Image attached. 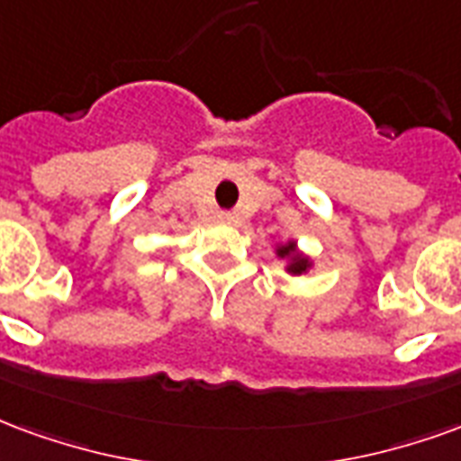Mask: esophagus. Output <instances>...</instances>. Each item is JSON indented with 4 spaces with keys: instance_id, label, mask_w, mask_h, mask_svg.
Listing matches in <instances>:
<instances>
[{
    "instance_id": "obj_1",
    "label": "esophagus",
    "mask_w": 461,
    "mask_h": 461,
    "mask_svg": "<svg viewBox=\"0 0 461 461\" xmlns=\"http://www.w3.org/2000/svg\"><path fill=\"white\" fill-rule=\"evenodd\" d=\"M223 221H230V213H226V216H223Z\"/></svg>"
}]
</instances>
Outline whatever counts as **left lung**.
<instances>
[{"label": "left lung", "instance_id": "1", "mask_svg": "<svg viewBox=\"0 0 461 461\" xmlns=\"http://www.w3.org/2000/svg\"><path fill=\"white\" fill-rule=\"evenodd\" d=\"M275 255L285 263V272L287 275H307V272L314 270V260L304 250H300V245H297L294 238L275 245Z\"/></svg>", "mask_w": 461, "mask_h": 461}]
</instances>
